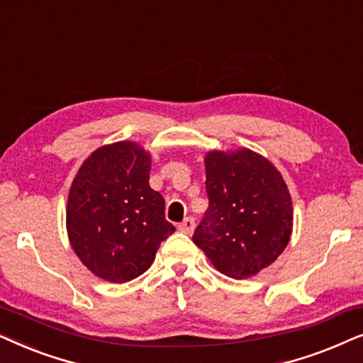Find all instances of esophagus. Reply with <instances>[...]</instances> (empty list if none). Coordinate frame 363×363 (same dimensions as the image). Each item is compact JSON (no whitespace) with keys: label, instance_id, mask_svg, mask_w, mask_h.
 Instances as JSON below:
<instances>
[{"label":"esophagus","instance_id":"esophagus-1","mask_svg":"<svg viewBox=\"0 0 363 363\" xmlns=\"http://www.w3.org/2000/svg\"><path fill=\"white\" fill-rule=\"evenodd\" d=\"M194 227H196L194 217H186V219L182 220L181 224H179V230L184 232V234H192V230H194Z\"/></svg>","mask_w":363,"mask_h":363}]
</instances>
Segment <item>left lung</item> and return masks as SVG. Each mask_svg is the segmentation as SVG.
<instances>
[{"label": "left lung", "mask_w": 363, "mask_h": 363, "mask_svg": "<svg viewBox=\"0 0 363 363\" xmlns=\"http://www.w3.org/2000/svg\"><path fill=\"white\" fill-rule=\"evenodd\" d=\"M209 197L192 240L227 277H252L274 262L292 234V201L280 172L249 149L206 156Z\"/></svg>", "instance_id": "1"}]
</instances>
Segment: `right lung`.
Listing matches in <instances>:
<instances>
[{
  "mask_svg": "<svg viewBox=\"0 0 363 363\" xmlns=\"http://www.w3.org/2000/svg\"><path fill=\"white\" fill-rule=\"evenodd\" d=\"M149 154L123 141L94 151L72 181L67 235L81 262L108 282L146 272L176 230L164 216L162 196L149 186Z\"/></svg>",
  "mask_w": 363,
  "mask_h": 363,
  "instance_id": "obj_1",
  "label": "right lung"
}]
</instances>
